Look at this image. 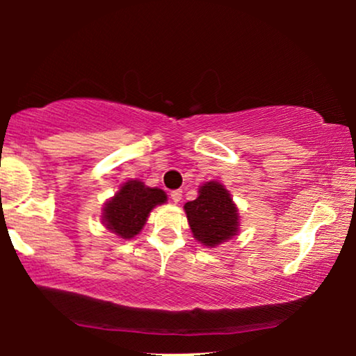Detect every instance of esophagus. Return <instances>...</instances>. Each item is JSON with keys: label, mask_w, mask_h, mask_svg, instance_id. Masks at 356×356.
<instances>
[{"label": "esophagus", "mask_w": 356, "mask_h": 356, "mask_svg": "<svg viewBox=\"0 0 356 356\" xmlns=\"http://www.w3.org/2000/svg\"><path fill=\"white\" fill-rule=\"evenodd\" d=\"M170 197H172V201L175 204H178L179 201H181V191H173L172 194H170Z\"/></svg>", "instance_id": "esophagus-1"}]
</instances>
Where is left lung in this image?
I'll return each mask as SVG.
<instances>
[{
	"label": "left lung",
	"instance_id": "obj_1",
	"mask_svg": "<svg viewBox=\"0 0 356 356\" xmlns=\"http://www.w3.org/2000/svg\"><path fill=\"white\" fill-rule=\"evenodd\" d=\"M184 212L194 240L206 248H216L240 233V211L230 191L216 179L199 186L197 197L184 204Z\"/></svg>",
	"mask_w": 356,
	"mask_h": 356
}]
</instances>
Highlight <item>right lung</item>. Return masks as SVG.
<instances>
[{
  "label": "right lung",
  "instance_id": "add662e5",
  "mask_svg": "<svg viewBox=\"0 0 356 356\" xmlns=\"http://www.w3.org/2000/svg\"><path fill=\"white\" fill-rule=\"evenodd\" d=\"M167 201L163 189L145 186L140 179L131 178L105 202L102 209V223L116 236L131 240L143 230L152 209Z\"/></svg>",
  "mask_w": 356,
  "mask_h": 356
}]
</instances>
